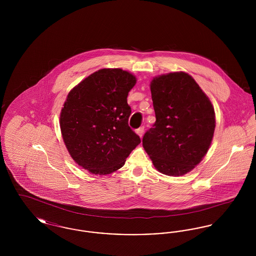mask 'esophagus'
I'll list each match as a JSON object with an SVG mask.
<instances>
[{"instance_id": "esophagus-1", "label": "esophagus", "mask_w": 256, "mask_h": 256, "mask_svg": "<svg viewBox=\"0 0 256 256\" xmlns=\"http://www.w3.org/2000/svg\"><path fill=\"white\" fill-rule=\"evenodd\" d=\"M136 134H138L140 137H142L143 134H144V126L139 128L136 130Z\"/></svg>"}]
</instances>
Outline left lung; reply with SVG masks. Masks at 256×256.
Listing matches in <instances>:
<instances>
[{
  "mask_svg": "<svg viewBox=\"0 0 256 256\" xmlns=\"http://www.w3.org/2000/svg\"><path fill=\"white\" fill-rule=\"evenodd\" d=\"M150 86L156 121L144 135L143 146L158 172L183 176L209 150L216 126L214 108L185 72L160 74Z\"/></svg>",
  "mask_w": 256,
  "mask_h": 256,
  "instance_id": "obj_1",
  "label": "left lung"
}]
</instances>
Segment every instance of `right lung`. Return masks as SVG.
Returning a JSON list of instances; mask_svg holds the SVG:
<instances>
[{"instance_id":"add662e5","label":"right lung","mask_w":256,"mask_h":256,"mask_svg":"<svg viewBox=\"0 0 256 256\" xmlns=\"http://www.w3.org/2000/svg\"><path fill=\"white\" fill-rule=\"evenodd\" d=\"M135 76L120 68L100 69L69 92L60 112L64 144L74 161L93 174L119 170L141 142L128 126V92Z\"/></svg>"}]
</instances>
